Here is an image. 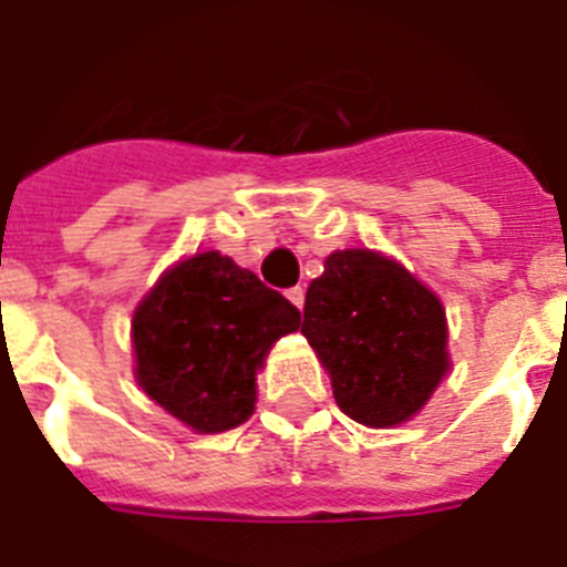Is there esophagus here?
Returning a JSON list of instances; mask_svg holds the SVG:
<instances>
[{
  "instance_id": "esophagus-1",
  "label": "esophagus",
  "mask_w": 567,
  "mask_h": 567,
  "mask_svg": "<svg viewBox=\"0 0 567 567\" xmlns=\"http://www.w3.org/2000/svg\"><path fill=\"white\" fill-rule=\"evenodd\" d=\"M288 299H291L293 306L299 308V311H302V306H306V291H302V288H291V291H288Z\"/></svg>"
}]
</instances>
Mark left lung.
<instances>
[{
  "instance_id": "left-lung-1",
  "label": "left lung",
  "mask_w": 567,
  "mask_h": 567,
  "mask_svg": "<svg viewBox=\"0 0 567 567\" xmlns=\"http://www.w3.org/2000/svg\"><path fill=\"white\" fill-rule=\"evenodd\" d=\"M302 334L351 421L389 430L426 406L450 372L446 313L401 261L349 247L308 285Z\"/></svg>"
}]
</instances>
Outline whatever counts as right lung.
I'll return each mask as SVG.
<instances>
[{
  "label": "right lung",
  "mask_w": 567,
  "mask_h": 567,
  "mask_svg": "<svg viewBox=\"0 0 567 567\" xmlns=\"http://www.w3.org/2000/svg\"><path fill=\"white\" fill-rule=\"evenodd\" d=\"M297 328V308L254 270L218 250L187 256L132 313L137 386L193 432H227L254 415L256 374Z\"/></svg>",
  "instance_id": "add662e5"
}]
</instances>
